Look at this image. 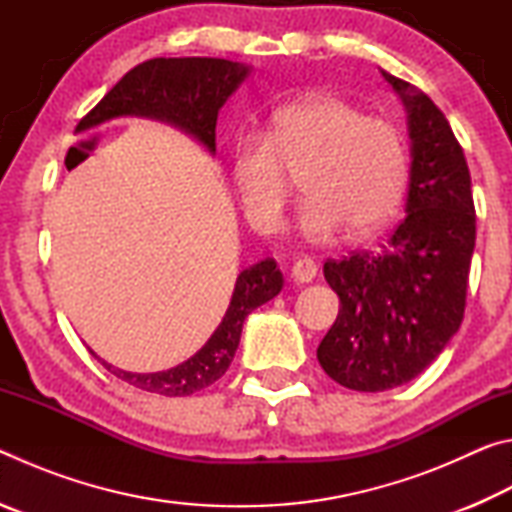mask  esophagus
<instances>
[{
	"instance_id": "obj_1",
	"label": "esophagus",
	"mask_w": 512,
	"mask_h": 512,
	"mask_svg": "<svg viewBox=\"0 0 512 512\" xmlns=\"http://www.w3.org/2000/svg\"><path fill=\"white\" fill-rule=\"evenodd\" d=\"M316 275H318V266H316L314 259H309V257L296 259V264H293V268H291V277H293V280L302 282V284L311 282Z\"/></svg>"
}]
</instances>
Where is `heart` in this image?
Listing matches in <instances>:
<instances>
[{
	"label": "heart",
	"instance_id": "1",
	"mask_svg": "<svg viewBox=\"0 0 512 512\" xmlns=\"http://www.w3.org/2000/svg\"><path fill=\"white\" fill-rule=\"evenodd\" d=\"M302 173L298 230L327 241L345 228L368 237L393 219L409 178V146L393 121L370 117L334 94L284 103L262 133L232 151V180L248 221L262 232L282 225L291 178Z\"/></svg>",
	"mask_w": 512,
	"mask_h": 512
}]
</instances>
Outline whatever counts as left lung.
Returning a JSON list of instances; mask_svg holds the SVG:
<instances>
[{
  "label": "left lung",
  "mask_w": 512,
  "mask_h": 512,
  "mask_svg": "<svg viewBox=\"0 0 512 512\" xmlns=\"http://www.w3.org/2000/svg\"><path fill=\"white\" fill-rule=\"evenodd\" d=\"M381 74L409 112L406 219L381 250L327 259L341 309L316 352L336 384L361 393L418 377L458 332L476 239L470 169L447 117L411 83Z\"/></svg>",
  "instance_id": "8db88e82"
}]
</instances>
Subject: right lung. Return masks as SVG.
<instances>
[{"label":"right lung","mask_w":512,"mask_h":512,"mask_svg":"<svg viewBox=\"0 0 512 512\" xmlns=\"http://www.w3.org/2000/svg\"><path fill=\"white\" fill-rule=\"evenodd\" d=\"M250 69L225 58H151L133 67L88 115L76 133L88 131L121 115L155 117L183 128L212 153L216 151V117L219 110ZM282 289V273L275 259L266 257L241 271L232 293L230 307L221 325L192 359L164 372H126L108 366L117 379L140 391L183 397L212 386L228 370L239 348L241 327L250 311L275 298Z\"/></svg>","instance_id":"right-lung-1"}]
</instances>
